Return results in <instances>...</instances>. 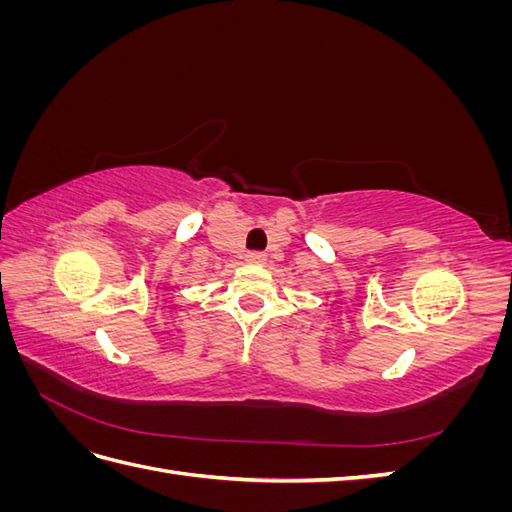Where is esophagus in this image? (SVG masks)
Returning <instances> with one entry per match:
<instances>
[{"label":"esophagus","instance_id":"esophagus-1","mask_svg":"<svg viewBox=\"0 0 512 512\" xmlns=\"http://www.w3.org/2000/svg\"><path fill=\"white\" fill-rule=\"evenodd\" d=\"M245 260H247V262H254V265H262V262L267 260V256L262 254V252H250V254L245 256Z\"/></svg>","mask_w":512,"mask_h":512}]
</instances>
